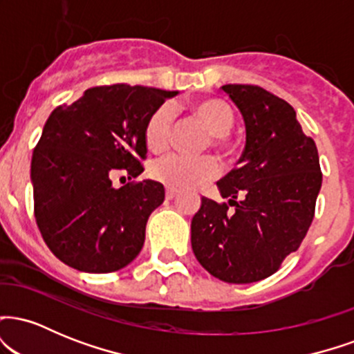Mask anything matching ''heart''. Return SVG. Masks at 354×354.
Segmentation results:
<instances>
[{
  "label": "heart",
  "mask_w": 354,
  "mask_h": 354,
  "mask_svg": "<svg viewBox=\"0 0 354 354\" xmlns=\"http://www.w3.org/2000/svg\"><path fill=\"white\" fill-rule=\"evenodd\" d=\"M163 178L166 183L171 186H185V188H191V186L196 185V181H194L193 178H189L188 174L183 171V165L178 163L166 165L163 169Z\"/></svg>",
  "instance_id": "obj_1"
}]
</instances>
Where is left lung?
I'll return each instance as SVG.
<instances>
[{
	"mask_svg": "<svg viewBox=\"0 0 354 354\" xmlns=\"http://www.w3.org/2000/svg\"><path fill=\"white\" fill-rule=\"evenodd\" d=\"M171 96L141 84L95 86L48 118L31 160L35 218L64 265L113 273L140 254L165 188L149 180L111 186L109 171L126 169L128 180L143 173L146 128Z\"/></svg>",
	"mask_w": 354,
	"mask_h": 354,
	"instance_id": "obj_1",
	"label": "left lung"
}]
</instances>
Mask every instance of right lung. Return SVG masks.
<instances>
[{
  "instance_id": "obj_1",
  "label": "right lung",
  "mask_w": 354,
  "mask_h": 354,
  "mask_svg": "<svg viewBox=\"0 0 354 354\" xmlns=\"http://www.w3.org/2000/svg\"><path fill=\"white\" fill-rule=\"evenodd\" d=\"M221 91L241 111L246 145L216 183V200L203 198L191 246L214 278L254 283L274 274L301 245L323 174L315 141L290 103L254 84H225Z\"/></svg>"
}]
</instances>
